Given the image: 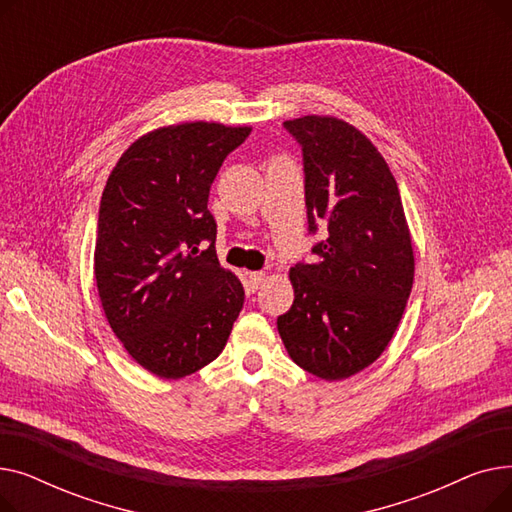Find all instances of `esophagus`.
<instances>
[{"mask_svg": "<svg viewBox=\"0 0 512 512\" xmlns=\"http://www.w3.org/2000/svg\"><path fill=\"white\" fill-rule=\"evenodd\" d=\"M263 280H265V274H263V272H251V274H249V284H251L253 290H257Z\"/></svg>", "mask_w": 512, "mask_h": 512, "instance_id": "esophagus-1", "label": "esophagus"}]
</instances>
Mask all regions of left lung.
<instances>
[{
  "label": "left lung",
  "instance_id": "1",
  "mask_svg": "<svg viewBox=\"0 0 512 512\" xmlns=\"http://www.w3.org/2000/svg\"><path fill=\"white\" fill-rule=\"evenodd\" d=\"M303 149L309 232L328 230L311 263L290 267L292 307L278 317L290 359L336 382L392 340L413 288L415 255L398 184L361 130L332 116L286 120Z\"/></svg>",
  "mask_w": 512,
  "mask_h": 512
}]
</instances>
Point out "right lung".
I'll return each instance as SVG.
<instances>
[{
    "mask_svg": "<svg viewBox=\"0 0 512 512\" xmlns=\"http://www.w3.org/2000/svg\"><path fill=\"white\" fill-rule=\"evenodd\" d=\"M249 134L218 122L157 128L122 153L105 182L99 299L126 353L159 378H184L218 357L245 303V288L215 253L207 201L224 159Z\"/></svg>",
    "mask_w": 512,
    "mask_h": 512,
    "instance_id": "add662e5",
    "label": "right lung"
}]
</instances>
